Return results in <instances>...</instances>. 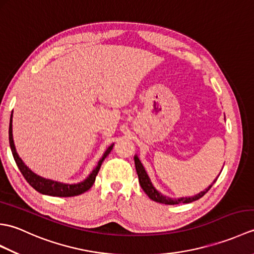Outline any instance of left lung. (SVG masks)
Here are the masks:
<instances>
[{"label": "left lung", "instance_id": "1", "mask_svg": "<svg viewBox=\"0 0 254 254\" xmlns=\"http://www.w3.org/2000/svg\"><path fill=\"white\" fill-rule=\"evenodd\" d=\"M134 163H135V168H136V172H137V176H138V181H139V185H141V188L143 189V191L147 194L149 198H152L153 201L155 202H158V203H163V204H168V205H175V204H180V203H191L193 201H196V199L201 198L205 193H206L212 186L215 183V181L217 180L216 179L214 180V182L210 185L207 189H205L204 191L199 192L198 194L194 196H189V197H180V198H171L168 196H165L161 194L160 192H158L156 189L154 188V186L152 185V181H150L149 177L147 175V172L145 171V168L143 167L141 160L138 159L137 156L135 155L134 156ZM220 175V174H219Z\"/></svg>", "mask_w": 254, "mask_h": 254}]
</instances>
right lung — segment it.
I'll return each instance as SVG.
<instances>
[{
  "mask_svg": "<svg viewBox=\"0 0 254 254\" xmlns=\"http://www.w3.org/2000/svg\"><path fill=\"white\" fill-rule=\"evenodd\" d=\"M8 138H9V146H10V149H12V154H13V157L15 159V163H16V165H17L18 169L20 170L21 175L24 176L26 181L28 182L29 185L32 188H34L36 191H38L41 194H45V195H51V196H63V197L75 196V195H79V194H82L87 190H89L91 186L94 185L96 176H97V174H98L102 161H104L107 156L109 155V153L111 152L112 147H113V144H112L107 148L104 156H102L101 159L99 160L98 165H97L96 168L93 171H91V174L87 177V179H85L84 181L79 182V183H75V185H67V183L53 181V180L46 179V178H42L40 176H38V175L35 174V172H32L28 168V167H27L24 164V161L21 160V158L18 156L17 152H16V148H15V145H14V139H13V115H10Z\"/></svg>",
  "mask_w": 254,
  "mask_h": 254,
  "instance_id": "obj_1",
  "label": "right lung"
}]
</instances>
